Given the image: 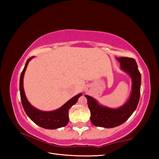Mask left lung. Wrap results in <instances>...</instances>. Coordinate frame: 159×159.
Here are the masks:
<instances>
[{
  "label": "left lung",
  "instance_id": "obj_1",
  "mask_svg": "<svg viewBox=\"0 0 159 159\" xmlns=\"http://www.w3.org/2000/svg\"><path fill=\"white\" fill-rule=\"evenodd\" d=\"M121 69L128 73L132 79L133 86L130 99L124 105L118 109H110L102 107L95 99L85 95L88 99V106L90 111V120L97 127L114 128L125 122L138 107L140 97L141 74L138 64L133 58L117 57Z\"/></svg>",
  "mask_w": 159,
  "mask_h": 159
}]
</instances>
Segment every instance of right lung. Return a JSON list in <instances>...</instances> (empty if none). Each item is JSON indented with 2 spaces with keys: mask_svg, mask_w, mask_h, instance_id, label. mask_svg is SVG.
Here are the masks:
<instances>
[{
  "mask_svg": "<svg viewBox=\"0 0 159 159\" xmlns=\"http://www.w3.org/2000/svg\"><path fill=\"white\" fill-rule=\"evenodd\" d=\"M34 56L29 58L26 61L25 68H24L20 76V90L21 101L23 108L25 109L26 114L31 118V120H33L36 124L39 125L40 127L45 129H57L59 128L64 127L69 123V109L76 103L78 99L82 95V94L80 93L79 95L74 97L73 98H71L68 102H66L60 109L53 111H42L32 107L29 104L27 99H26L25 91H24L23 78L29 61Z\"/></svg>",
  "mask_w": 159,
  "mask_h": 159,
  "instance_id": "1",
  "label": "right lung"
}]
</instances>
